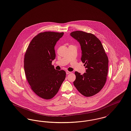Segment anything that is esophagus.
I'll return each mask as SVG.
<instances>
[{"mask_svg":"<svg viewBox=\"0 0 131 131\" xmlns=\"http://www.w3.org/2000/svg\"><path fill=\"white\" fill-rule=\"evenodd\" d=\"M66 74H69L70 73H71V72H69V71H66Z\"/></svg>","mask_w":131,"mask_h":131,"instance_id":"esophagus-1","label":"esophagus"}]
</instances>
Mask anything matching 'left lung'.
Returning a JSON list of instances; mask_svg holds the SVG:
<instances>
[{"mask_svg": "<svg viewBox=\"0 0 131 131\" xmlns=\"http://www.w3.org/2000/svg\"><path fill=\"white\" fill-rule=\"evenodd\" d=\"M70 35L81 46V60L86 73L81 75L76 71L74 85L82 94L92 96L100 92L105 85L108 74V58L100 41L91 33L74 31Z\"/></svg>", "mask_w": 131, "mask_h": 131, "instance_id": "obj_1", "label": "left lung"}]
</instances>
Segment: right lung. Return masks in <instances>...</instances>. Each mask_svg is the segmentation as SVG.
I'll return each mask as SVG.
<instances>
[{"label":"right lung","instance_id":"right-lung-1","mask_svg":"<svg viewBox=\"0 0 131 131\" xmlns=\"http://www.w3.org/2000/svg\"><path fill=\"white\" fill-rule=\"evenodd\" d=\"M64 32L45 31L36 36L24 56V70L31 89L39 97L50 100L58 92L66 72L54 69V46Z\"/></svg>","mask_w":131,"mask_h":131}]
</instances>
